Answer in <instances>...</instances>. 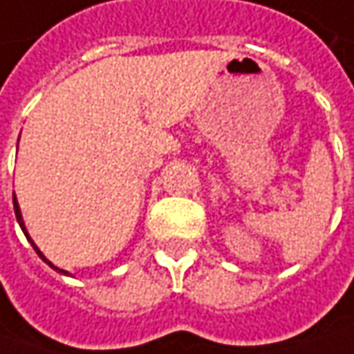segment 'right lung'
<instances>
[{
	"label": "right lung",
	"instance_id": "obj_1",
	"mask_svg": "<svg viewBox=\"0 0 354 354\" xmlns=\"http://www.w3.org/2000/svg\"><path fill=\"white\" fill-rule=\"evenodd\" d=\"M13 209H15V216H17V223H19L21 230H23V234L27 236V240H29V242H31V246H33L35 252L39 254V258H41L43 262H47V264L50 266L53 270H57L59 274H64V276H71V274H68L66 270H61V268H57V266H55V264H50V262H48L47 258H45V254H43V252L39 250V246H37V244H35V242H33V238L29 236V232H27V228H25V223H23V216H21V209H19V203H17V197H13Z\"/></svg>",
	"mask_w": 354,
	"mask_h": 354
}]
</instances>
